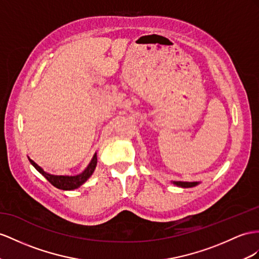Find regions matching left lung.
Here are the masks:
<instances>
[{
    "label": "left lung",
    "instance_id": "obj_1",
    "mask_svg": "<svg viewBox=\"0 0 259 259\" xmlns=\"http://www.w3.org/2000/svg\"><path fill=\"white\" fill-rule=\"evenodd\" d=\"M174 185L178 187L183 188H189V187H195L199 184V182H173Z\"/></svg>",
    "mask_w": 259,
    "mask_h": 259
}]
</instances>
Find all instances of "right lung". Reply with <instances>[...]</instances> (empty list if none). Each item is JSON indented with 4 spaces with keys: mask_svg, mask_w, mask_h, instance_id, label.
Here are the masks:
<instances>
[{
    "mask_svg": "<svg viewBox=\"0 0 259 259\" xmlns=\"http://www.w3.org/2000/svg\"><path fill=\"white\" fill-rule=\"evenodd\" d=\"M28 160L31 163L32 166H34L44 177H46V180H47L51 185H54L55 187L62 190H73V189L78 188L79 186H82V185L92 176V174L94 173L97 165V155L95 153L92 158V161L90 162L89 166L86 167L81 174L75 175V176H63V175L49 174L39 166L37 163L32 161L31 158L28 157Z\"/></svg>",
    "mask_w": 259,
    "mask_h": 259,
    "instance_id": "add662e5",
    "label": "right lung"
}]
</instances>
